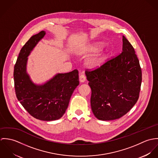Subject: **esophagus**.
Instances as JSON below:
<instances>
[{"label": "esophagus", "instance_id": "esophagus-1", "mask_svg": "<svg viewBox=\"0 0 158 158\" xmlns=\"http://www.w3.org/2000/svg\"><path fill=\"white\" fill-rule=\"evenodd\" d=\"M79 80L80 82H84L86 80L85 75L83 73H81L79 76Z\"/></svg>", "mask_w": 158, "mask_h": 158}]
</instances>
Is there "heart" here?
<instances>
[{"label": "heart", "instance_id": "1", "mask_svg": "<svg viewBox=\"0 0 158 158\" xmlns=\"http://www.w3.org/2000/svg\"><path fill=\"white\" fill-rule=\"evenodd\" d=\"M98 48H99V45H97V46L95 48V50H97V49H98ZM102 62V60L101 59H96V60H93V61L90 63V66H91L92 67H94V68L97 67L98 66H99V65L101 64Z\"/></svg>", "mask_w": 158, "mask_h": 158}]
</instances>
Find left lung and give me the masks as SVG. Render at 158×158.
<instances>
[{
  "mask_svg": "<svg viewBox=\"0 0 158 158\" xmlns=\"http://www.w3.org/2000/svg\"><path fill=\"white\" fill-rule=\"evenodd\" d=\"M122 52L100 67L85 71L91 88L90 105L101 120L120 118L135 104L142 83V70L133 47L123 36Z\"/></svg>",
  "mask_w": 158,
  "mask_h": 158,
  "instance_id": "left-lung-1",
  "label": "left lung"
}]
</instances>
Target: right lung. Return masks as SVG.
<instances>
[{"mask_svg":"<svg viewBox=\"0 0 158 158\" xmlns=\"http://www.w3.org/2000/svg\"><path fill=\"white\" fill-rule=\"evenodd\" d=\"M44 31L32 36L21 48L14 68L15 89L18 100L33 117L44 121L60 118L66 112L71 95L79 85L77 69L58 73L44 85H34L26 72L27 56L45 35Z\"/></svg>","mask_w":158,"mask_h":158,"instance_id":"add662e5","label":"right lung"}]
</instances>
